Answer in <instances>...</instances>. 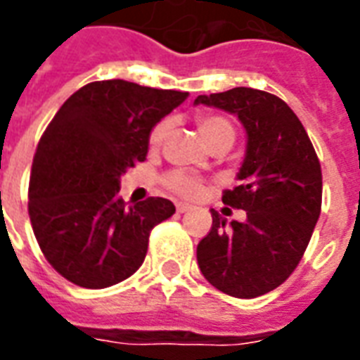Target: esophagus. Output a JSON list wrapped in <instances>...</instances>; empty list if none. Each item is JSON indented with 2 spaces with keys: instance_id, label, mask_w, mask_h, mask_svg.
Returning a JSON list of instances; mask_svg holds the SVG:
<instances>
[{
  "instance_id": "esophagus-1",
  "label": "esophagus",
  "mask_w": 360,
  "mask_h": 360,
  "mask_svg": "<svg viewBox=\"0 0 360 360\" xmlns=\"http://www.w3.org/2000/svg\"><path fill=\"white\" fill-rule=\"evenodd\" d=\"M191 210V205L188 204H177V213H185V211Z\"/></svg>"
}]
</instances>
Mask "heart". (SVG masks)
I'll use <instances>...</instances> for the list:
<instances>
[{"label": "heart", "instance_id": "heart-1", "mask_svg": "<svg viewBox=\"0 0 360 360\" xmlns=\"http://www.w3.org/2000/svg\"><path fill=\"white\" fill-rule=\"evenodd\" d=\"M168 128L169 122H160V124L155 126V130L150 131L149 137L150 147H158L164 141ZM198 130L211 149H215L219 145H226L230 149L236 139V130L232 122L224 117H219V115H202L198 119ZM166 185L183 198H196L202 192V181L194 175L183 174V172H175V174L169 175L166 179Z\"/></svg>", "mask_w": 360, "mask_h": 360}]
</instances>
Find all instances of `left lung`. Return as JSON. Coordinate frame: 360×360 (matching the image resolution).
<instances>
[{"mask_svg":"<svg viewBox=\"0 0 360 360\" xmlns=\"http://www.w3.org/2000/svg\"><path fill=\"white\" fill-rule=\"evenodd\" d=\"M200 103L236 115L247 136L240 185L223 194L224 204L245 211V221L226 224L211 210L210 234L196 249L200 271L224 295L257 298L283 283L308 247L321 213L319 158L278 96L238 86L198 96Z\"/></svg>","mask_w":360,"mask_h":360,"instance_id":"left-lung-1","label":"left lung"}]
</instances>
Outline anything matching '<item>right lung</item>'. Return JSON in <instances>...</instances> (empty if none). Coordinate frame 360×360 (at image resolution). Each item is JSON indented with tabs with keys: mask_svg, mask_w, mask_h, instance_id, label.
Returning <instances> with one entry per match:
<instances>
[{
	"mask_svg": "<svg viewBox=\"0 0 360 360\" xmlns=\"http://www.w3.org/2000/svg\"><path fill=\"white\" fill-rule=\"evenodd\" d=\"M188 92L111 79L70 96L41 136L30 221L60 276L84 289L124 281L143 264L150 230L175 213L166 198L126 205L120 175L143 162L150 131Z\"/></svg>",
	"mask_w": 360,
	"mask_h": 360,
	"instance_id": "right-lung-1",
	"label": "right lung"
}]
</instances>
